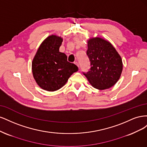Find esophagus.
<instances>
[{
    "label": "esophagus",
    "mask_w": 147,
    "mask_h": 147,
    "mask_svg": "<svg viewBox=\"0 0 147 147\" xmlns=\"http://www.w3.org/2000/svg\"><path fill=\"white\" fill-rule=\"evenodd\" d=\"M75 64H76V65L78 67H79V63H78V62H77V61H75Z\"/></svg>",
    "instance_id": "obj_1"
}]
</instances>
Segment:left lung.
I'll list each match as a JSON object with an SVG mask.
<instances>
[{"label":"left lung","mask_w":147,"mask_h":147,"mask_svg":"<svg viewBox=\"0 0 147 147\" xmlns=\"http://www.w3.org/2000/svg\"><path fill=\"white\" fill-rule=\"evenodd\" d=\"M86 55L91 67L83 74L91 85L101 90L113 86L121 76L123 63L112 44L99 37L91 38L88 42Z\"/></svg>","instance_id":"obj_1"}]
</instances>
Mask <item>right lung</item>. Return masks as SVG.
<instances>
[{
	"mask_svg": "<svg viewBox=\"0 0 147 147\" xmlns=\"http://www.w3.org/2000/svg\"><path fill=\"white\" fill-rule=\"evenodd\" d=\"M63 39L56 35L47 37L38 48L32 61V69L38 85L48 91L63 87L69 78L78 70L67 61V56L59 52Z\"/></svg>",
	"mask_w": 147,
	"mask_h": 147,
	"instance_id": "1",
	"label": "right lung"
}]
</instances>
